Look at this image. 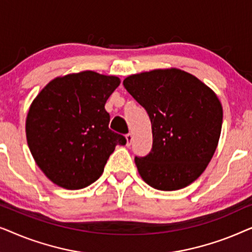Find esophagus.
<instances>
[{"label":"esophagus","instance_id":"34e87169","mask_svg":"<svg viewBox=\"0 0 252 252\" xmlns=\"http://www.w3.org/2000/svg\"><path fill=\"white\" fill-rule=\"evenodd\" d=\"M126 141H127L126 146H127V147H129V146H130V143H132V141H133V135H132V134H130V133L126 134Z\"/></svg>","mask_w":252,"mask_h":252}]
</instances>
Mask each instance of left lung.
Instances as JSON below:
<instances>
[{"label": "left lung", "mask_w": 252, "mask_h": 252, "mask_svg": "<svg viewBox=\"0 0 252 252\" xmlns=\"http://www.w3.org/2000/svg\"><path fill=\"white\" fill-rule=\"evenodd\" d=\"M123 84L151 122L153 148L135 157L140 175L158 190L187 187L204 172L218 146L221 103L208 86L178 68L129 75Z\"/></svg>", "instance_id": "8db88e82"}]
</instances>
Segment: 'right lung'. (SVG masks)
Returning <instances> with one entry per match:
<instances>
[{"label":"right lung","instance_id":"1","mask_svg":"<svg viewBox=\"0 0 252 252\" xmlns=\"http://www.w3.org/2000/svg\"><path fill=\"white\" fill-rule=\"evenodd\" d=\"M119 78L93 71L50 81L31 105L26 137L46 177L65 189H81L101 177L125 136L109 128L106 99Z\"/></svg>","mask_w":252,"mask_h":252}]
</instances>
